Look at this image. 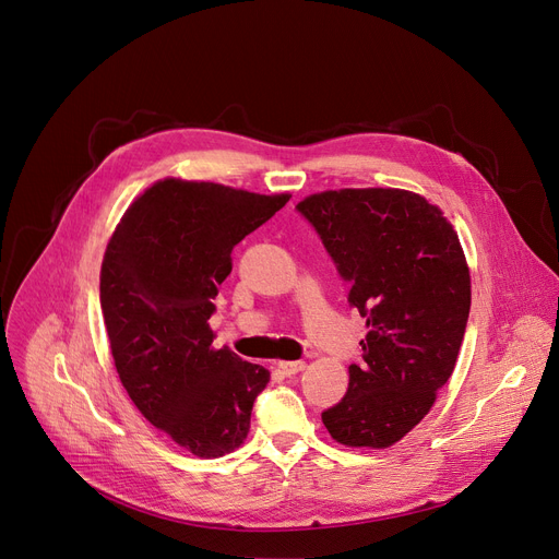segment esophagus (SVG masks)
Wrapping results in <instances>:
<instances>
[{"label": "esophagus", "instance_id": "esophagus-1", "mask_svg": "<svg viewBox=\"0 0 559 559\" xmlns=\"http://www.w3.org/2000/svg\"><path fill=\"white\" fill-rule=\"evenodd\" d=\"M278 369H281V373H285V376H295V373H299V371H304L306 369V362H301V360H285V362H278Z\"/></svg>", "mask_w": 559, "mask_h": 559}]
</instances>
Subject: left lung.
Wrapping results in <instances>:
<instances>
[{"label":"left lung","mask_w":559,"mask_h":559,"mask_svg":"<svg viewBox=\"0 0 559 559\" xmlns=\"http://www.w3.org/2000/svg\"><path fill=\"white\" fill-rule=\"evenodd\" d=\"M297 211L369 329L344 399L321 421L344 447H392L428 415L455 369L472 308L457 233L437 205L392 188L329 190Z\"/></svg>","instance_id":"obj_1"}]
</instances>
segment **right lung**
Here are the masks:
<instances>
[{
    "label": "right lung",
    "instance_id": "right-lung-1",
    "mask_svg": "<svg viewBox=\"0 0 559 559\" xmlns=\"http://www.w3.org/2000/svg\"><path fill=\"white\" fill-rule=\"evenodd\" d=\"M287 194L165 179L131 203L102 262L99 301L112 360L142 417L197 457L238 449L270 371L213 348V299L233 249Z\"/></svg>",
    "mask_w": 559,
    "mask_h": 559
}]
</instances>
